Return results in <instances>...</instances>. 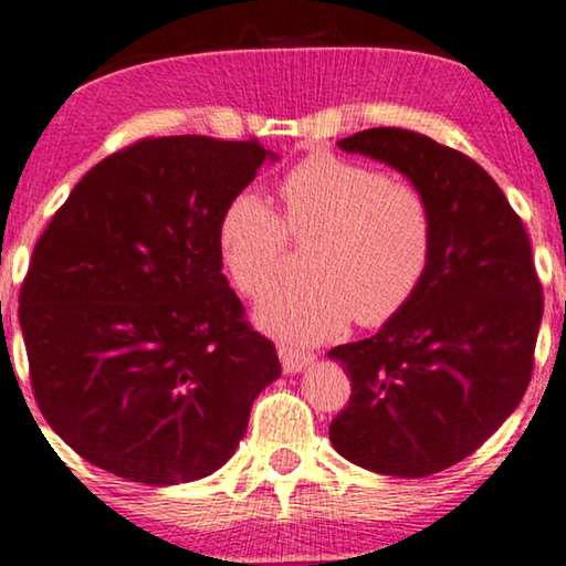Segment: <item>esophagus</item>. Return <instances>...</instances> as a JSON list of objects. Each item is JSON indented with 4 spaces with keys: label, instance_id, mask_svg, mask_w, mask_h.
Here are the masks:
<instances>
[{
    "label": "esophagus",
    "instance_id": "esophagus-1",
    "mask_svg": "<svg viewBox=\"0 0 566 566\" xmlns=\"http://www.w3.org/2000/svg\"><path fill=\"white\" fill-rule=\"evenodd\" d=\"M277 356H281L285 374H298V371H304L310 364H314L312 354H301V350H293L289 346L277 348Z\"/></svg>",
    "mask_w": 566,
    "mask_h": 566
}]
</instances>
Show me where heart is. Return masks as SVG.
I'll return each mask as SVG.
<instances>
[{
    "mask_svg": "<svg viewBox=\"0 0 566 566\" xmlns=\"http://www.w3.org/2000/svg\"><path fill=\"white\" fill-rule=\"evenodd\" d=\"M277 192L283 223L254 192H239L218 220L220 265L249 298L275 285L285 233L317 241L314 283L270 293L254 310L260 329L312 346L340 335L354 317L379 327L406 310L434 252V212L421 189L317 153L301 160Z\"/></svg>",
    "mask_w": 566,
    "mask_h": 566,
    "instance_id": "1",
    "label": "heart"
}]
</instances>
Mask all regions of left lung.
I'll return each mask as SVG.
<instances>
[{"instance_id": "left-lung-1", "label": "left lung", "mask_w": 566, "mask_h": 566, "mask_svg": "<svg viewBox=\"0 0 566 566\" xmlns=\"http://www.w3.org/2000/svg\"><path fill=\"white\" fill-rule=\"evenodd\" d=\"M337 148L427 195L434 252L398 317L327 354L350 377L329 442L366 471L423 479L473 454L523 400L543 317L531 239L496 181L427 135L377 127Z\"/></svg>"}]
</instances>
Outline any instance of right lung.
Here are the masks:
<instances>
[{
    "instance_id": "obj_1",
    "label": "right lung",
    "mask_w": 566,
    "mask_h": 566,
    "mask_svg": "<svg viewBox=\"0 0 566 566\" xmlns=\"http://www.w3.org/2000/svg\"><path fill=\"white\" fill-rule=\"evenodd\" d=\"M265 160L252 143L139 139L93 166L51 218L20 291L35 402L119 479L216 473L281 377L218 256V220Z\"/></svg>"
}]
</instances>
